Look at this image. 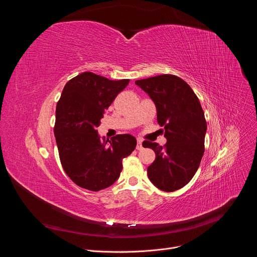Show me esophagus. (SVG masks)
<instances>
[{
    "label": "esophagus",
    "instance_id": "34e87169",
    "mask_svg": "<svg viewBox=\"0 0 257 257\" xmlns=\"http://www.w3.org/2000/svg\"><path fill=\"white\" fill-rule=\"evenodd\" d=\"M142 139H140V138H137V144H136V150L137 151H140V150H142Z\"/></svg>",
    "mask_w": 257,
    "mask_h": 257
}]
</instances>
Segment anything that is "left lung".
I'll return each instance as SVG.
<instances>
[{
  "instance_id": "1",
  "label": "left lung",
  "mask_w": 257,
  "mask_h": 257,
  "mask_svg": "<svg viewBox=\"0 0 257 257\" xmlns=\"http://www.w3.org/2000/svg\"><path fill=\"white\" fill-rule=\"evenodd\" d=\"M157 107L158 123L165 128L167 143L144 140L156 160L148 175L159 189L172 192L184 187L195 175L203 153L206 122L200 101L183 79L169 74L135 81Z\"/></svg>"
}]
</instances>
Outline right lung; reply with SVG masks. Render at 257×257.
I'll return each mask as SVG.
<instances>
[{
	"label": "right lung",
	"instance_id": "add662e5",
	"mask_svg": "<svg viewBox=\"0 0 257 257\" xmlns=\"http://www.w3.org/2000/svg\"><path fill=\"white\" fill-rule=\"evenodd\" d=\"M129 81L83 72L69 80L62 91L55 137L64 171L81 188L99 191L113 185L120 177L123 159L136 148V138L130 134L101 141L96 130L103 112Z\"/></svg>",
	"mask_w": 257,
	"mask_h": 257
}]
</instances>
